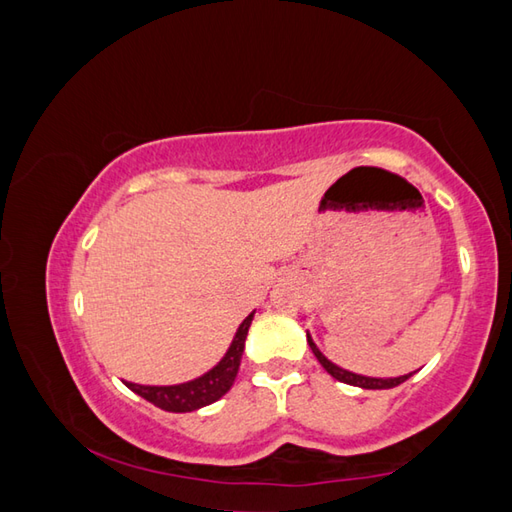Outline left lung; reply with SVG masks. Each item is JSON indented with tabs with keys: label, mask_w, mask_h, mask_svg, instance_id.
<instances>
[{
	"label": "left lung",
	"mask_w": 512,
	"mask_h": 512,
	"mask_svg": "<svg viewBox=\"0 0 512 512\" xmlns=\"http://www.w3.org/2000/svg\"><path fill=\"white\" fill-rule=\"evenodd\" d=\"M306 339H308L310 350H313V355L317 357V362L322 364L326 368V373L330 377H335L337 382H344V384H350V386H359V388H366V390H384V388H395L399 384H404L408 377H413V373L399 375V377H366V375H357V373H353V370H346V368L330 362V359L322 353V350L317 348V344L313 342V337H310L308 330H306Z\"/></svg>",
	"instance_id": "1"
}]
</instances>
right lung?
Listing matches in <instances>:
<instances>
[{"mask_svg": "<svg viewBox=\"0 0 512 512\" xmlns=\"http://www.w3.org/2000/svg\"><path fill=\"white\" fill-rule=\"evenodd\" d=\"M253 317H255V310L244 319L242 324H239L233 342H230L226 350V355L202 377L190 379V382L175 384V386H142L133 382H126V386L139 397H144L146 402L155 404L162 410H168V413H193L197 408H204L208 404L217 402V399H222L228 393L230 386L235 382L239 362H242L246 335H248L250 324H253Z\"/></svg>", "mask_w": 512, "mask_h": 512, "instance_id": "obj_1", "label": "right lung"}]
</instances>
